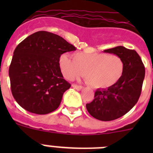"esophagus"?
Returning a JSON list of instances; mask_svg holds the SVG:
<instances>
[{
    "mask_svg": "<svg viewBox=\"0 0 153 153\" xmlns=\"http://www.w3.org/2000/svg\"><path fill=\"white\" fill-rule=\"evenodd\" d=\"M72 87H73V88L76 89V90H83V88L82 86H78V85H76V84H73Z\"/></svg>",
    "mask_w": 153,
    "mask_h": 153,
    "instance_id": "esophagus-1",
    "label": "esophagus"
}]
</instances>
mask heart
Wrapping results in <instances>:
<instances>
[{"mask_svg":"<svg viewBox=\"0 0 153 153\" xmlns=\"http://www.w3.org/2000/svg\"><path fill=\"white\" fill-rule=\"evenodd\" d=\"M72 57L62 54L59 59L63 76L72 80L84 74L86 83L95 89L112 87L123 74V61L117 55L78 52L74 53Z\"/></svg>","mask_w":153,"mask_h":153,"instance_id":"1","label":"heart"}]
</instances>
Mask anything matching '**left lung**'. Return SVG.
Listing matches in <instances>:
<instances>
[{"mask_svg": "<svg viewBox=\"0 0 153 153\" xmlns=\"http://www.w3.org/2000/svg\"><path fill=\"white\" fill-rule=\"evenodd\" d=\"M105 53L120 56L124 63L123 74L117 84L95 92L94 100L86 105L92 117L111 121L123 117L136 105L142 91L145 67L134 50L123 46L105 50Z\"/></svg>", "mask_w": 153, "mask_h": 153, "instance_id": "1", "label": "left lung"}]
</instances>
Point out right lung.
<instances>
[{"label": "right lung", "mask_w": 153, "mask_h": 153, "mask_svg": "<svg viewBox=\"0 0 153 153\" xmlns=\"http://www.w3.org/2000/svg\"><path fill=\"white\" fill-rule=\"evenodd\" d=\"M76 51L59 35L38 31L17 46L9 67L11 93L24 109L44 115L59 107L71 85L63 79L61 54Z\"/></svg>", "instance_id": "obj_1"}]
</instances>
